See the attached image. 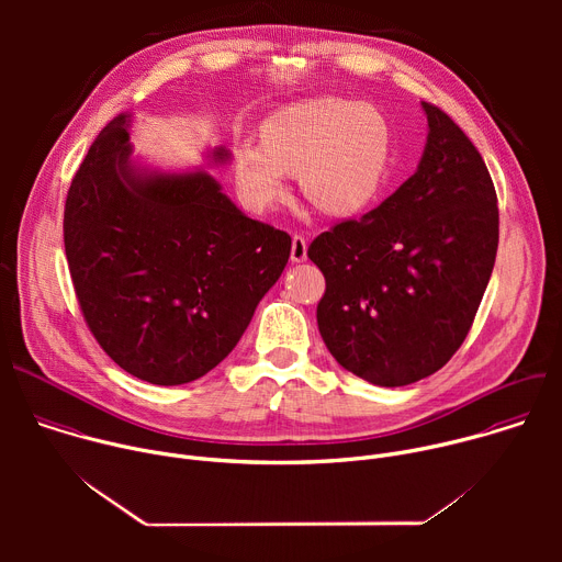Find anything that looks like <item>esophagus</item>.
<instances>
[{"label": "esophagus", "instance_id": "34e87169", "mask_svg": "<svg viewBox=\"0 0 562 562\" xmlns=\"http://www.w3.org/2000/svg\"><path fill=\"white\" fill-rule=\"evenodd\" d=\"M306 239L302 235H293L291 239V260L293 262H304L306 260Z\"/></svg>", "mask_w": 562, "mask_h": 562}]
</instances>
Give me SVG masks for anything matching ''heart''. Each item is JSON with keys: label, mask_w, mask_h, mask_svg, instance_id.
<instances>
[{"label": "heart", "mask_w": 562, "mask_h": 562, "mask_svg": "<svg viewBox=\"0 0 562 562\" xmlns=\"http://www.w3.org/2000/svg\"><path fill=\"white\" fill-rule=\"evenodd\" d=\"M262 144L239 142L233 173L243 200L271 209L286 193V173H300L304 198L329 215L364 209L380 193L393 135L371 104L319 98L286 106L265 120Z\"/></svg>", "instance_id": "b5f03b06"}]
</instances>
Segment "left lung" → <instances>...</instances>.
Wrapping results in <instances>:
<instances>
[{
  "label": "left lung",
  "instance_id": "8db88e82",
  "mask_svg": "<svg viewBox=\"0 0 562 562\" xmlns=\"http://www.w3.org/2000/svg\"><path fill=\"white\" fill-rule=\"evenodd\" d=\"M416 173L378 209L317 235L327 280L317 329L331 356L378 386L418 382L467 338L498 249L496 191L483 157L438 106L420 102Z\"/></svg>",
  "mask_w": 562,
  "mask_h": 562
}]
</instances>
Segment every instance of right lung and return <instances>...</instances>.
Listing matches in <instances>:
<instances>
[{"label": "right lung", "instance_id": "add662e5", "mask_svg": "<svg viewBox=\"0 0 562 562\" xmlns=\"http://www.w3.org/2000/svg\"><path fill=\"white\" fill-rule=\"evenodd\" d=\"M133 113L104 126L64 211L72 286L100 347L159 386L202 378L247 331L282 276L291 237L251 220L204 169H159L135 155ZM211 167L231 162L206 148Z\"/></svg>", "mask_w": 562, "mask_h": 562}]
</instances>
